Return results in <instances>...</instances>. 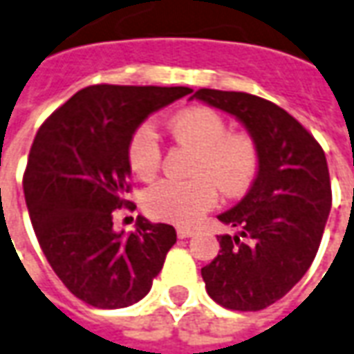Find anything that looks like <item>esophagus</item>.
<instances>
[{"instance_id":"1","label":"esophagus","mask_w":354,"mask_h":354,"mask_svg":"<svg viewBox=\"0 0 354 354\" xmlns=\"http://www.w3.org/2000/svg\"><path fill=\"white\" fill-rule=\"evenodd\" d=\"M176 234H178V238H192L194 236V234H196V230H194V228H178L176 230Z\"/></svg>"}]
</instances>
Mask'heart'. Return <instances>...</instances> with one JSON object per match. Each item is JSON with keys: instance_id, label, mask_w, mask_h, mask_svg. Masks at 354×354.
Segmentation results:
<instances>
[{"instance_id": "b5f03b06", "label": "heart", "mask_w": 354, "mask_h": 354, "mask_svg": "<svg viewBox=\"0 0 354 354\" xmlns=\"http://www.w3.org/2000/svg\"><path fill=\"white\" fill-rule=\"evenodd\" d=\"M170 131L178 141L192 147V180H160L147 187L143 205L151 217L189 225L217 201V187L228 197L244 194L258 174L259 151L246 131H227L225 118L207 106H192L170 120ZM157 131L141 124L129 137L127 160L137 176H153L160 167Z\"/></svg>"}]
</instances>
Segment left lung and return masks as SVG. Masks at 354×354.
Segmentation results:
<instances>
[{"label": "left lung", "mask_w": 354, "mask_h": 354, "mask_svg": "<svg viewBox=\"0 0 354 354\" xmlns=\"http://www.w3.org/2000/svg\"><path fill=\"white\" fill-rule=\"evenodd\" d=\"M194 96L238 118L258 143L250 192L218 215L240 234L217 236V258L201 269L217 304L258 312L285 297L318 254L331 209L328 160L308 129L266 98L215 88Z\"/></svg>", "instance_id": "obj_1"}]
</instances>
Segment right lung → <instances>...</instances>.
Segmentation results:
<instances>
[{"mask_svg":"<svg viewBox=\"0 0 354 354\" xmlns=\"http://www.w3.org/2000/svg\"><path fill=\"white\" fill-rule=\"evenodd\" d=\"M187 86L93 85L52 112L36 133L23 189L30 223L62 283L95 308H126L151 290L176 230L137 217L136 232L114 230L129 205L127 143L153 112Z\"/></svg>","mask_w":354,"mask_h":354,"instance_id":"add662e5","label":"right lung"}]
</instances>
